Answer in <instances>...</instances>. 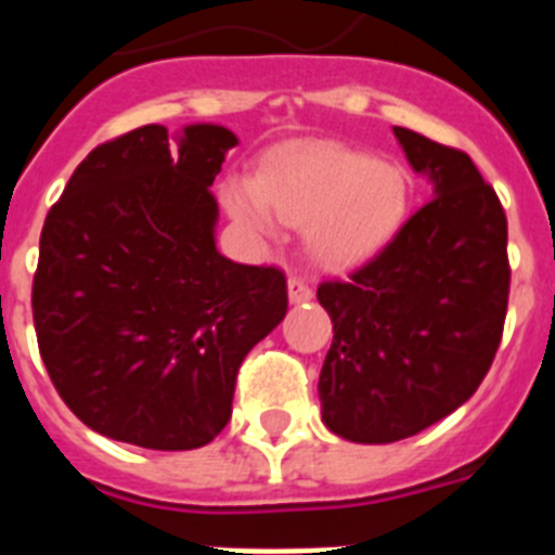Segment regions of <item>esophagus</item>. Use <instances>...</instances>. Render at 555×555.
<instances>
[{"label":"esophagus","instance_id":"obj_1","mask_svg":"<svg viewBox=\"0 0 555 555\" xmlns=\"http://www.w3.org/2000/svg\"><path fill=\"white\" fill-rule=\"evenodd\" d=\"M311 297L313 292L306 281H300V278H292V281H288V302H292V306H302V302H308Z\"/></svg>","mask_w":555,"mask_h":555}]
</instances>
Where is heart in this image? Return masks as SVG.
<instances>
[{
    "label": "heart",
    "instance_id": "1",
    "mask_svg": "<svg viewBox=\"0 0 555 555\" xmlns=\"http://www.w3.org/2000/svg\"><path fill=\"white\" fill-rule=\"evenodd\" d=\"M224 205L235 222L261 238L274 235L272 214L308 228L313 261L347 272L384 253L403 230L411 180L403 166L366 152L313 144L272 160L258 180H230Z\"/></svg>",
    "mask_w": 555,
    "mask_h": 555
}]
</instances>
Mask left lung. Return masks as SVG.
Listing matches in <instances>:
<instances>
[{
	"label": "left lung",
	"mask_w": 555,
	"mask_h": 555,
	"mask_svg": "<svg viewBox=\"0 0 555 555\" xmlns=\"http://www.w3.org/2000/svg\"><path fill=\"white\" fill-rule=\"evenodd\" d=\"M395 139L434 199L350 281L317 288L333 322L322 423L358 444L409 439L467 403L508 306V228L492 185L464 152L405 127Z\"/></svg>",
	"instance_id": "8db88e82"
}]
</instances>
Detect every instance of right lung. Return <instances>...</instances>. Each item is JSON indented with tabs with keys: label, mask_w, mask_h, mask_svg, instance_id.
Returning a JSON list of instances; mask_svg holds the SVG:
<instances>
[{
	"label": "right lung",
	"mask_w": 555,
	"mask_h": 555,
	"mask_svg": "<svg viewBox=\"0 0 555 555\" xmlns=\"http://www.w3.org/2000/svg\"><path fill=\"white\" fill-rule=\"evenodd\" d=\"M222 125H146L96 146L47 214L38 350L63 403L146 450L217 439L244 356L286 317V278L217 249Z\"/></svg>",
	"instance_id": "obj_1"
}]
</instances>
